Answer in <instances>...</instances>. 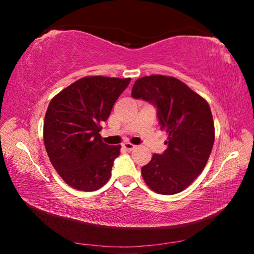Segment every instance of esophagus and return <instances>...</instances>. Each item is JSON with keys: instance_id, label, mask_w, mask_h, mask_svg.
<instances>
[{"instance_id": "1", "label": "esophagus", "mask_w": 254, "mask_h": 254, "mask_svg": "<svg viewBox=\"0 0 254 254\" xmlns=\"http://www.w3.org/2000/svg\"><path fill=\"white\" fill-rule=\"evenodd\" d=\"M122 147L127 150V151H132V150H134L135 149V145H133V144H131V143H123V145Z\"/></svg>"}]
</instances>
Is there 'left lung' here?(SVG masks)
<instances>
[{"mask_svg": "<svg viewBox=\"0 0 254 254\" xmlns=\"http://www.w3.org/2000/svg\"><path fill=\"white\" fill-rule=\"evenodd\" d=\"M132 97L156 106L161 130L168 133V148L141 168L144 182L158 194H178L198 177L212 152L215 128L208 103L183 81L162 75L135 80Z\"/></svg>", "mask_w": 254, "mask_h": 254, "instance_id": "obj_1", "label": "left lung"}]
</instances>
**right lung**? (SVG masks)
I'll list each match as a JSON object with an SVG mask.
<instances>
[{"instance_id": "obj_1", "label": "right lung", "mask_w": 254, "mask_h": 254, "mask_svg": "<svg viewBox=\"0 0 254 254\" xmlns=\"http://www.w3.org/2000/svg\"><path fill=\"white\" fill-rule=\"evenodd\" d=\"M130 80L83 77L49 103L44 123L47 153L64 182L77 190H97L111 178L121 145L103 142L101 124Z\"/></svg>"}]
</instances>
